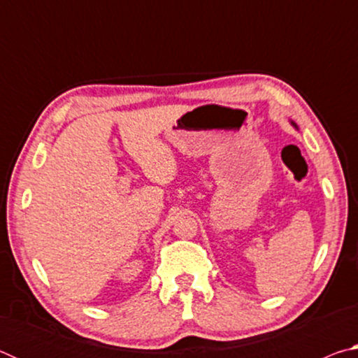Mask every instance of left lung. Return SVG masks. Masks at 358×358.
<instances>
[{
    "label": "left lung",
    "mask_w": 358,
    "mask_h": 358,
    "mask_svg": "<svg viewBox=\"0 0 358 358\" xmlns=\"http://www.w3.org/2000/svg\"><path fill=\"white\" fill-rule=\"evenodd\" d=\"M292 124H294V126H296V124H295V123H292Z\"/></svg>",
    "instance_id": "obj_1"
}]
</instances>
